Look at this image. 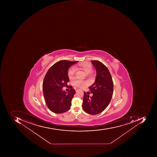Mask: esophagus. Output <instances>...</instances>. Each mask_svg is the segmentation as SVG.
<instances>
[{"label": "esophagus", "instance_id": "esophagus-1", "mask_svg": "<svg viewBox=\"0 0 157 157\" xmlns=\"http://www.w3.org/2000/svg\"><path fill=\"white\" fill-rule=\"evenodd\" d=\"M75 91H77L78 90V89L75 88Z\"/></svg>", "mask_w": 157, "mask_h": 157}]
</instances>
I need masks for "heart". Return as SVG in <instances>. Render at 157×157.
<instances>
[{
  "mask_svg": "<svg viewBox=\"0 0 157 157\" xmlns=\"http://www.w3.org/2000/svg\"><path fill=\"white\" fill-rule=\"evenodd\" d=\"M78 66L81 68L82 69V70L87 74H91L93 71L92 66L91 64H90L89 63H80L78 65ZM75 71H76V68L75 67H71L69 68L67 72V75L69 78L70 79H73L74 78ZM73 83L74 85L77 87L82 88L87 84V82L86 81H83V80H76L73 82Z\"/></svg>",
  "mask_w": 157,
  "mask_h": 157,
  "instance_id": "b5f03b06",
  "label": "heart"
}]
</instances>
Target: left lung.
<instances>
[{"label":"left lung","mask_w":157,"mask_h":157,"mask_svg":"<svg viewBox=\"0 0 157 157\" xmlns=\"http://www.w3.org/2000/svg\"><path fill=\"white\" fill-rule=\"evenodd\" d=\"M91 63L96 69V81L89 87L92 97L84 92L82 109L88 114L95 115L106 109L112 98L113 93V82L108 68L98 60Z\"/></svg>","instance_id":"1"}]
</instances>
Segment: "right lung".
I'll return each mask as SVG.
<instances>
[{
	"mask_svg": "<svg viewBox=\"0 0 157 157\" xmlns=\"http://www.w3.org/2000/svg\"><path fill=\"white\" fill-rule=\"evenodd\" d=\"M77 62L59 61L51 67L45 75L42 85L43 95L47 106L54 113H64L71 107L75 91L71 86L68 93L62 90V88L67 86L69 68Z\"/></svg>",
	"mask_w": 157,
	"mask_h": 157,
	"instance_id": "obj_1",
	"label": "right lung"
}]
</instances>
